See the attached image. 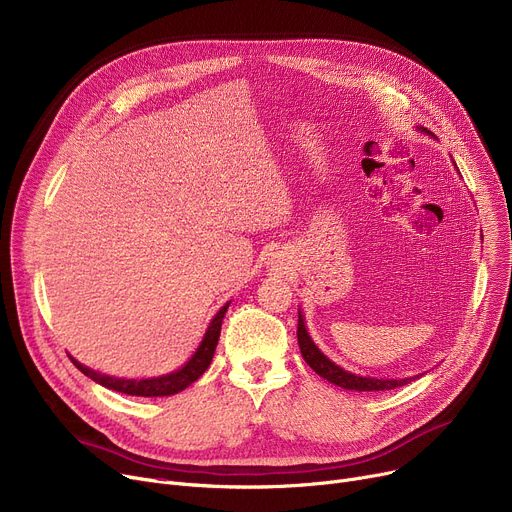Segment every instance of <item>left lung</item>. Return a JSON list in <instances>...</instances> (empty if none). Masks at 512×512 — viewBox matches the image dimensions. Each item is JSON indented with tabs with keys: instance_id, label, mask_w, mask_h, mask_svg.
Wrapping results in <instances>:
<instances>
[{
	"instance_id": "left-lung-1",
	"label": "left lung",
	"mask_w": 512,
	"mask_h": 512,
	"mask_svg": "<svg viewBox=\"0 0 512 512\" xmlns=\"http://www.w3.org/2000/svg\"><path fill=\"white\" fill-rule=\"evenodd\" d=\"M430 133V131H426ZM296 335H298V346H300V354L304 358V362L309 364L319 377L327 379L329 383L342 387V389H350V391H389V389H395V387H403L410 381L418 379V377H412V379H374V377H358V374H352L348 370H344L342 366H337L335 362H331L311 339L309 331H306L304 327V319L298 311V329H296Z\"/></svg>"
}]
</instances>
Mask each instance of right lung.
<instances>
[{
  "label": "right lung",
  "mask_w": 512,
  "mask_h": 512,
  "mask_svg": "<svg viewBox=\"0 0 512 512\" xmlns=\"http://www.w3.org/2000/svg\"><path fill=\"white\" fill-rule=\"evenodd\" d=\"M226 302L222 309L216 313V317L212 319L206 335H203L199 348L195 350V354L191 356V360L175 370L170 374H164V377H156V379H115V377H109V374H100L96 370H90L88 366L80 364L78 360L72 358V362L78 366V370H82L86 377H90L94 383L107 387V389H113V391H119V393H125V395H138V397H166V395H175L183 389H187L191 383H195L203 372L208 370V366L212 364V358H214V352H216V346H218V337H220V327H222V319L226 315V309H228Z\"/></svg>",
  "instance_id": "right-lung-1"
}]
</instances>
